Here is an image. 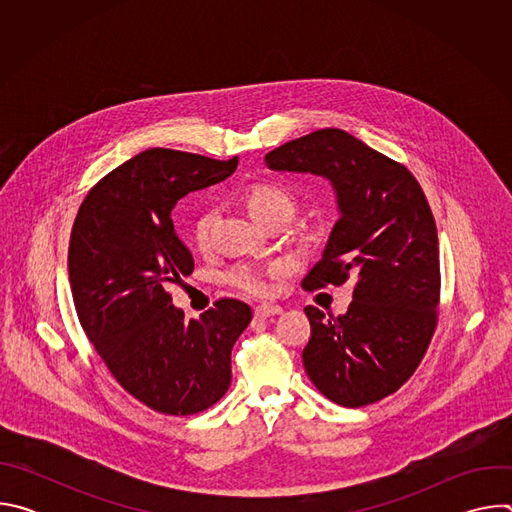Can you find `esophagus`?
Segmentation results:
<instances>
[{
    "label": "esophagus",
    "mask_w": 512,
    "mask_h": 512,
    "mask_svg": "<svg viewBox=\"0 0 512 512\" xmlns=\"http://www.w3.org/2000/svg\"><path fill=\"white\" fill-rule=\"evenodd\" d=\"M281 314V308L279 306H269V304H259L255 308V318H271V316H277Z\"/></svg>",
    "instance_id": "1"
}]
</instances>
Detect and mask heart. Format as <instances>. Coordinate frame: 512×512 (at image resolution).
Returning <instances> with one entry per match:
<instances>
[{
	"instance_id": "1",
	"label": "heart",
	"mask_w": 512,
	"mask_h": 512,
	"mask_svg": "<svg viewBox=\"0 0 512 512\" xmlns=\"http://www.w3.org/2000/svg\"><path fill=\"white\" fill-rule=\"evenodd\" d=\"M294 196H291L285 188L277 184H255L247 192V208L251 216L259 225L279 214L291 216L294 212ZM212 223H214V212H202L194 225H192V239L198 249H206L210 245V233H212ZM283 271V265L275 267H261L255 263H237L235 267L229 269L227 279L233 287H237L243 294L249 296H267L273 283L271 279Z\"/></svg>"
}]
</instances>
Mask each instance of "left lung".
<instances>
[{"instance_id":"8db88e82","label":"left lung","mask_w":512,"mask_h":512,"mask_svg":"<svg viewBox=\"0 0 512 512\" xmlns=\"http://www.w3.org/2000/svg\"><path fill=\"white\" fill-rule=\"evenodd\" d=\"M279 172L332 182L340 218L304 277L314 291L354 279L344 316L304 308L312 336L304 367L342 407L377 403L417 371L440 316V249L429 202L399 162L334 127L291 139L265 156Z\"/></svg>"}]
</instances>
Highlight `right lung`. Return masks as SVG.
Listing matches in <instances>:
<instances>
[{
    "instance_id": "right-lung-1",
    "label": "right lung",
    "mask_w": 512,
    "mask_h": 512,
    "mask_svg": "<svg viewBox=\"0 0 512 512\" xmlns=\"http://www.w3.org/2000/svg\"><path fill=\"white\" fill-rule=\"evenodd\" d=\"M237 164L145 150L87 192L70 231L68 279L87 338L115 381L164 415L200 413L227 393L233 344L253 318L245 302L221 298L186 322L168 291L194 271L172 208Z\"/></svg>"
}]
</instances>
